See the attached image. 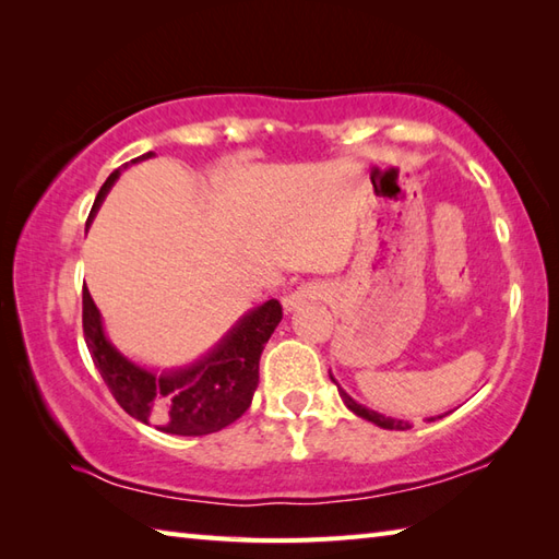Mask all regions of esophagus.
I'll list each match as a JSON object with an SVG mask.
<instances>
[{
  "instance_id": "esophagus-1",
  "label": "esophagus",
  "mask_w": 559,
  "mask_h": 559,
  "mask_svg": "<svg viewBox=\"0 0 559 559\" xmlns=\"http://www.w3.org/2000/svg\"><path fill=\"white\" fill-rule=\"evenodd\" d=\"M319 298H322V288L312 286V283H307V286H300V288H295L293 293L283 295L281 305H283V312H295V310H300V307H305L307 302L319 300Z\"/></svg>"
}]
</instances>
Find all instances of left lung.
<instances>
[{"label": "left lung", "mask_w": 559, "mask_h": 559, "mask_svg": "<svg viewBox=\"0 0 559 559\" xmlns=\"http://www.w3.org/2000/svg\"><path fill=\"white\" fill-rule=\"evenodd\" d=\"M329 377H331V382H334V384L338 386V382L334 379V374L329 372ZM338 394H341L343 403H346V406H348L355 415H360V418L374 423L377 427H384V430H408V427H411V423H408V420L386 418V415H382V413H377V411H370L367 406H362V403H358L355 399H350V396L346 394V391H343L341 386H338ZM444 415H447V413H444ZM444 415H437V418H444ZM437 418H427V423H432V420H437Z\"/></svg>", "instance_id": "8db88e82"}]
</instances>
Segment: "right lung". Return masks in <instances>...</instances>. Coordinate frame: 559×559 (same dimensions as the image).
Masks as SVG:
<instances>
[{
	"mask_svg": "<svg viewBox=\"0 0 559 559\" xmlns=\"http://www.w3.org/2000/svg\"><path fill=\"white\" fill-rule=\"evenodd\" d=\"M148 151L132 163L148 160ZM117 168L93 201L86 228L96 216L105 194L110 192L120 170ZM283 319L278 300H266L240 317L228 334L213 346L204 358L175 370L153 372L129 360L105 336L100 310L88 288H83V338L103 382L112 391L115 401L132 418L158 427L160 432L180 437H201L218 432L235 423L249 408L259 384V358L273 329Z\"/></svg>",
	"mask_w": 559,
	"mask_h": 559,
	"instance_id": "right-lung-1",
	"label": "right lung"
}]
</instances>
